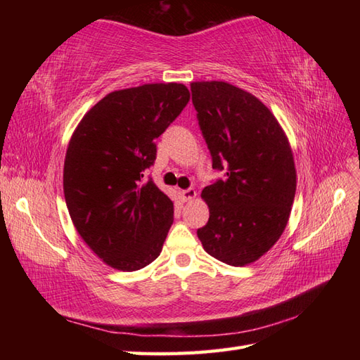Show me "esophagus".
I'll use <instances>...</instances> for the list:
<instances>
[{
  "label": "esophagus",
  "instance_id": "obj_1",
  "mask_svg": "<svg viewBox=\"0 0 360 360\" xmlns=\"http://www.w3.org/2000/svg\"><path fill=\"white\" fill-rule=\"evenodd\" d=\"M196 196V190L195 188H187V190H182V198H184V201H192L193 198Z\"/></svg>",
  "mask_w": 360,
  "mask_h": 360
}]
</instances>
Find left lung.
Returning a JSON list of instances; mask_svg holds the SVG:
<instances>
[{
    "label": "left lung",
    "instance_id": "obj_1",
    "mask_svg": "<svg viewBox=\"0 0 360 360\" xmlns=\"http://www.w3.org/2000/svg\"><path fill=\"white\" fill-rule=\"evenodd\" d=\"M190 89L212 167L226 176L202 190L210 217L198 238L219 262L246 266L288 224L297 187L292 150L269 108L248 91L226 82H193Z\"/></svg>",
    "mask_w": 360,
    "mask_h": 360
}]
</instances>
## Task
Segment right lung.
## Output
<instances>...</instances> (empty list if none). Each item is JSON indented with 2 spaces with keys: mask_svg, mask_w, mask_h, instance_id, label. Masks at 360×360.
<instances>
[{
  "mask_svg": "<svg viewBox=\"0 0 360 360\" xmlns=\"http://www.w3.org/2000/svg\"><path fill=\"white\" fill-rule=\"evenodd\" d=\"M190 101L181 83H150L105 96L66 150L63 192L72 223L91 250L120 271L159 257L173 223V202L143 172L156 143Z\"/></svg>",
  "mask_w": 360,
  "mask_h": 360,
  "instance_id": "obj_1",
  "label": "right lung"
}]
</instances>
